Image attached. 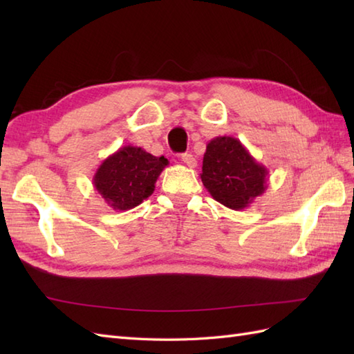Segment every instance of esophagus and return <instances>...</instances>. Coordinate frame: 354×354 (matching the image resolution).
Instances as JSON below:
<instances>
[{"label": "esophagus", "mask_w": 354, "mask_h": 354, "mask_svg": "<svg viewBox=\"0 0 354 354\" xmlns=\"http://www.w3.org/2000/svg\"><path fill=\"white\" fill-rule=\"evenodd\" d=\"M181 161L187 165V167H190V169L196 167V160H194V156L192 153H183Z\"/></svg>", "instance_id": "obj_1"}]
</instances>
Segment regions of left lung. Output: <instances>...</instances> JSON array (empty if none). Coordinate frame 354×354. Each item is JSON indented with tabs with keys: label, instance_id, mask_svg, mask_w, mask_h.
Segmentation results:
<instances>
[{
	"label": "left lung",
	"instance_id": "1",
	"mask_svg": "<svg viewBox=\"0 0 354 354\" xmlns=\"http://www.w3.org/2000/svg\"><path fill=\"white\" fill-rule=\"evenodd\" d=\"M268 169L255 161L240 140L216 137L207 145L201 179L213 199L231 209H245L268 189Z\"/></svg>",
	"mask_w": 354,
	"mask_h": 354
}]
</instances>
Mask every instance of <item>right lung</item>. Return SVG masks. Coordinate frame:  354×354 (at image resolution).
<instances>
[{
	"label": "right lung",
	"mask_w": 354,
	"mask_h": 354,
	"mask_svg": "<svg viewBox=\"0 0 354 354\" xmlns=\"http://www.w3.org/2000/svg\"><path fill=\"white\" fill-rule=\"evenodd\" d=\"M169 161L137 146L120 147L95 170L93 184L104 202L118 212L140 205L155 190V184Z\"/></svg>",
	"instance_id": "add662e5"
}]
</instances>
